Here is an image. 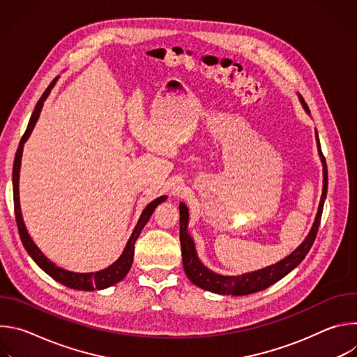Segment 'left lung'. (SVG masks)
<instances>
[{
  "mask_svg": "<svg viewBox=\"0 0 357 357\" xmlns=\"http://www.w3.org/2000/svg\"><path fill=\"white\" fill-rule=\"evenodd\" d=\"M299 98H301V103H302L303 109L308 113H311L307 103H305L303 97L299 96ZM315 135H317L319 155H321V160L324 164V189H322V197L319 202V209H318L315 223H314L308 237L303 240V243L292 254H289L288 257H285L280 263L266 267L259 271L247 273V274L236 275V277L220 275V274L211 271L209 268H206L199 261V259L196 256L195 244L186 231V225H188V218H189L188 209L183 203H181L179 205V213H181L179 240H181V247H182V263H183V270H185L188 278L195 285L206 289V291L215 292V294H222V295H248L252 292L263 291V289L268 288L270 285L275 284L282 277H285L288 273H291L305 257H307V254L310 252V250L315 241L317 233L319 230L324 203H325L326 193H328V167H326V161H325V157H324L322 149H321L318 131H315Z\"/></svg>",
  "mask_w": 357,
  "mask_h": 357,
  "instance_id": "1",
  "label": "left lung"
}]
</instances>
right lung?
I'll use <instances>...</instances> for the list:
<instances>
[{"instance_id":"obj_1","label":"right lung","mask_w":357,"mask_h":357,"mask_svg":"<svg viewBox=\"0 0 357 357\" xmlns=\"http://www.w3.org/2000/svg\"><path fill=\"white\" fill-rule=\"evenodd\" d=\"M56 80V79H55ZM55 80H52V83H50L47 86V89L43 91V94L40 96V98L38 100V103L35 106V110L29 119V123H28V127L20 141V145H18V149H17V154H15V160H14V167H13V188H14V211H15V219H17V226H18V233H20V237H21V241L25 247V250L28 251L29 256L32 257V260L46 273L49 274L50 277H52L54 280H56L58 282L69 287V288H73V289H83V291H93V289H103V288H107L119 281H121L127 273L130 271L131 268V264H132V257H134V244L141 233V230L144 229V226L146 225V222L149 220L152 212L155 211V208L160 205L161 202H164L167 199V196H161L155 200H152L149 205L144 209L123 254L120 256V259L112 264L110 267L101 270V271H97V273H72V271H68V270H63L58 266H55L52 261L47 260L43 254L40 252V250L36 247V244L32 241V238L29 237L26 229H25V225H24V220H22V216H21V209H20V195H18V181H20V167H21V157H22V148H24V142L28 139L38 117H39V113H40V109L43 106V101L45 98L47 97L50 89L54 87L55 84Z\"/></svg>"}]
</instances>
